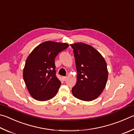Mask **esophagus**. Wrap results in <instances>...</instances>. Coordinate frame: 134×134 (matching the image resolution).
<instances>
[{
    "mask_svg": "<svg viewBox=\"0 0 134 134\" xmlns=\"http://www.w3.org/2000/svg\"><path fill=\"white\" fill-rule=\"evenodd\" d=\"M62 79H63V80H64V81H65V80H66V79H67V77L63 76V77H62Z\"/></svg>",
    "mask_w": 134,
    "mask_h": 134,
    "instance_id": "obj_1",
    "label": "esophagus"
}]
</instances>
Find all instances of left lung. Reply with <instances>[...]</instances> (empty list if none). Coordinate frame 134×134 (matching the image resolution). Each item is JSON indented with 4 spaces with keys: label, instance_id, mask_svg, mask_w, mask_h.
<instances>
[{
    "label": "left lung",
    "instance_id": "1",
    "mask_svg": "<svg viewBox=\"0 0 134 134\" xmlns=\"http://www.w3.org/2000/svg\"><path fill=\"white\" fill-rule=\"evenodd\" d=\"M73 48L77 82L72 88L73 96L82 101L97 98L103 91L108 79L107 63L94 47L83 43L70 44Z\"/></svg>",
    "mask_w": 134,
    "mask_h": 134
}]
</instances>
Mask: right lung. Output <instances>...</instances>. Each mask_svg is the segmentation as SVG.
<instances>
[{"mask_svg":"<svg viewBox=\"0 0 134 134\" xmlns=\"http://www.w3.org/2000/svg\"><path fill=\"white\" fill-rule=\"evenodd\" d=\"M66 43L47 41L37 46L29 55L23 70V79L29 93L38 101H47L57 93L61 82L56 77L54 60Z\"/></svg>","mask_w":134,"mask_h":134,"instance_id":"1","label":"right lung"}]
</instances>
